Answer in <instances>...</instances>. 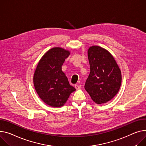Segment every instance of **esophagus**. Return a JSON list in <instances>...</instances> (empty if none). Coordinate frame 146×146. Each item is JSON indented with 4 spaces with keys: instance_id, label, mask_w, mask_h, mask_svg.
<instances>
[{
    "instance_id": "34e87169",
    "label": "esophagus",
    "mask_w": 146,
    "mask_h": 146,
    "mask_svg": "<svg viewBox=\"0 0 146 146\" xmlns=\"http://www.w3.org/2000/svg\"><path fill=\"white\" fill-rule=\"evenodd\" d=\"M74 87H75V88L76 89L78 90V89H80L81 88V85H80V84H76L74 86Z\"/></svg>"
}]
</instances>
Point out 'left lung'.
Here are the masks:
<instances>
[{"label":"left lung","instance_id":"1","mask_svg":"<svg viewBox=\"0 0 146 146\" xmlns=\"http://www.w3.org/2000/svg\"><path fill=\"white\" fill-rule=\"evenodd\" d=\"M87 53L90 73L85 83V90L96 103H107L120 88V69L113 56L105 48L93 46Z\"/></svg>","mask_w":146,"mask_h":146}]
</instances>
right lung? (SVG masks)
Returning a JSON list of instances; mask_svg holds the SVG:
<instances>
[{
    "label": "right lung",
    "mask_w": 146,
    "mask_h": 146,
    "mask_svg": "<svg viewBox=\"0 0 146 146\" xmlns=\"http://www.w3.org/2000/svg\"><path fill=\"white\" fill-rule=\"evenodd\" d=\"M69 55V51L53 47L43 56L37 65L33 76L35 90L40 98L51 107L63 106L76 90L62 70V66Z\"/></svg>",
    "instance_id": "add662e5"
}]
</instances>
